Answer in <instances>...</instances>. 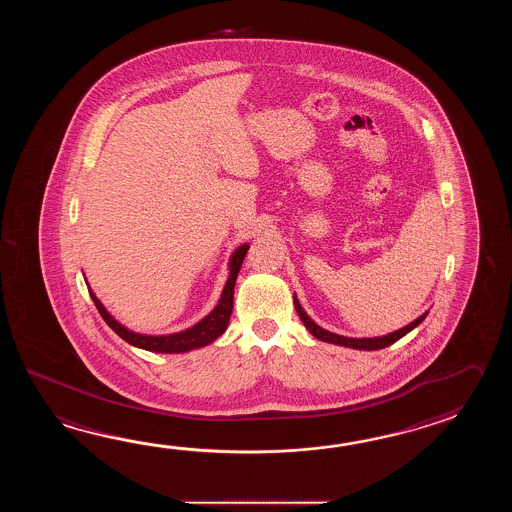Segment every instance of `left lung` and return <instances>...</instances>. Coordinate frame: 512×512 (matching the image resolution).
<instances>
[{"instance_id":"obj_1","label":"left lung","mask_w":512,"mask_h":512,"mask_svg":"<svg viewBox=\"0 0 512 512\" xmlns=\"http://www.w3.org/2000/svg\"><path fill=\"white\" fill-rule=\"evenodd\" d=\"M294 307H296V313H298L300 318H302L304 326L311 331V335H313V337L318 338V340H324V342L337 344V346H346V348L353 349H382L386 348V346H392L393 342H397V340H399V338H403L406 333H410L414 327L419 326V324H421V322L426 318L425 313V315L419 316L417 320H414L412 324H408V326L403 327V329H397V331H393L390 335H384V337L348 338L340 337V335H335V333H331V331H326V329L316 326L315 322H313V320L307 316L304 309H302V305H300V302L296 300V296H294Z\"/></svg>"}]
</instances>
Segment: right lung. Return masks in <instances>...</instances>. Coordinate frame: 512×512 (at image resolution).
I'll return each instance as SVG.
<instances>
[{"label":"right lung","mask_w":512,"mask_h":512,"mask_svg":"<svg viewBox=\"0 0 512 512\" xmlns=\"http://www.w3.org/2000/svg\"><path fill=\"white\" fill-rule=\"evenodd\" d=\"M247 251H249V245H241V247H238V251L232 254L229 280H227V285L223 289L218 307L207 318H203L199 324L186 329L183 333L166 335V337H146V335L131 333L126 327L120 326L113 316L109 315L108 311L104 309V305L98 302V298L93 294V291H89V294H91L93 304L97 305L98 313L104 318V322L122 340L130 342L131 346L148 349V351H157V353H183V351L207 346L227 329L230 315H232V305H234V285H236V278H238V272H240L241 263L245 260Z\"/></svg>","instance_id":"1"}]
</instances>
